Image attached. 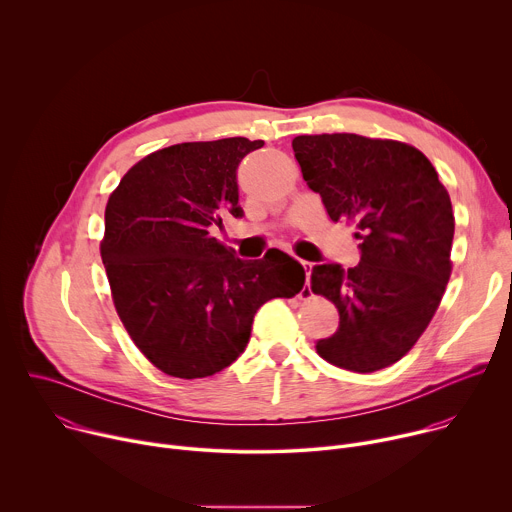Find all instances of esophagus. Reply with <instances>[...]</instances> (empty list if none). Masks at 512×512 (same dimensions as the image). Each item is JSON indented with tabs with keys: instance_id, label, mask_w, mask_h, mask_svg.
I'll return each mask as SVG.
<instances>
[{
	"instance_id": "esophagus-1",
	"label": "esophagus",
	"mask_w": 512,
	"mask_h": 512,
	"mask_svg": "<svg viewBox=\"0 0 512 512\" xmlns=\"http://www.w3.org/2000/svg\"><path fill=\"white\" fill-rule=\"evenodd\" d=\"M302 267H304V271H306V285H308V287H304V289H302L300 298H302V300H306V298H310V296H312V289H310V275H312V267H314V265H312L310 261H302Z\"/></svg>"
}]
</instances>
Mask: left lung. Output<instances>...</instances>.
Returning a JSON list of instances; mask_svg holds the SVG:
<instances>
[{
    "instance_id": "obj_1",
    "label": "left lung",
    "mask_w": 512,
    "mask_h": 512,
    "mask_svg": "<svg viewBox=\"0 0 512 512\" xmlns=\"http://www.w3.org/2000/svg\"><path fill=\"white\" fill-rule=\"evenodd\" d=\"M291 148L328 216L354 225L360 241L356 267L312 271V291L340 314L338 330L316 350L354 373L391 367L425 332L450 281V194L431 162L403 141L322 133L298 135Z\"/></svg>"
}]
</instances>
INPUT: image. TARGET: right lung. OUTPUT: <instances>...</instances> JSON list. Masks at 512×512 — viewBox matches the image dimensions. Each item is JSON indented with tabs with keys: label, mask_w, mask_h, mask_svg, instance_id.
Wrapping results in <instances>:
<instances>
[{
	"label": "right lung",
	"mask_w": 512,
	"mask_h": 512,
	"mask_svg": "<svg viewBox=\"0 0 512 512\" xmlns=\"http://www.w3.org/2000/svg\"><path fill=\"white\" fill-rule=\"evenodd\" d=\"M263 143L170 145L139 160L109 196L101 259L115 310L133 344L170 377L227 369L257 310L304 287V267L283 251L243 261L210 235L225 216H243L237 168Z\"/></svg>",
	"instance_id": "1"
}]
</instances>
